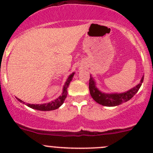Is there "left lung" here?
<instances>
[{"instance_id": "obj_1", "label": "left lung", "mask_w": 153, "mask_h": 153, "mask_svg": "<svg viewBox=\"0 0 153 153\" xmlns=\"http://www.w3.org/2000/svg\"><path fill=\"white\" fill-rule=\"evenodd\" d=\"M143 81V75L141 78L139 84H138L136 86H134L133 88L130 89L129 90L126 91V92H122V93H118V92H115V93H105V92H101L98 89V87L96 86V82L92 77V75H90L89 83V92H90V95L92 98L98 104L106 106H115L120 105V104L130 100L139 90Z\"/></svg>"}]
</instances>
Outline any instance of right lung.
Here are the masks:
<instances>
[{"label": "right lung", "instance_id": "obj_1", "mask_svg": "<svg viewBox=\"0 0 153 153\" xmlns=\"http://www.w3.org/2000/svg\"><path fill=\"white\" fill-rule=\"evenodd\" d=\"M74 74L75 72H72L71 75H69L68 78L67 79V81L64 84V87H63V92L61 95H60L58 98H56L54 101H52L51 102L47 103V104H27L26 105L29 107L32 108V109H37V110H41V111H50V110H55V109H58L60 106L62 105L64 102V100L67 98V88L69 85V83L72 81V78L74 76ZM17 99L20 101V102L23 103V104H25V102H24L23 101H21V99L17 98Z\"/></svg>", "mask_w": 153, "mask_h": 153}]
</instances>
